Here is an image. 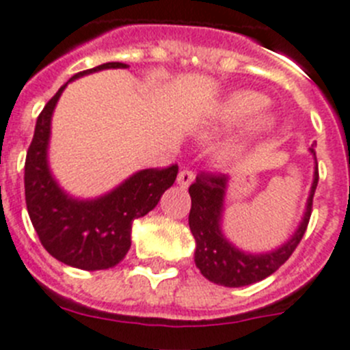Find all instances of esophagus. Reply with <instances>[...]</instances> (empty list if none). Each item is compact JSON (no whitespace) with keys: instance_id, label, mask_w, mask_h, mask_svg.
I'll return each mask as SVG.
<instances>
[{"instance_id":"esophagus-1","label":"esophagus","mask_w":350,"mask_h":350,"mask_svg":"<svg viewBox=\"0 0 350 350\" xmlns=\"http://www.w3.org/2000/svg\"><path fill=\"white\" fill-rule=\"evenodd\" d=\"M195 179V174L191 171H188V169H183L181 172L178 174V185L181 188H188L193 183Z\"/></svg>"}]
</instances>
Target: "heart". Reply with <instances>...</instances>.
I'll list each match as a JSON object with an SVG mask.
<instances>
[{"instance_id":"1","label":"heart","mask_w":350,"mask_h":350,"mask_svg":"<svg viewBox=\"0 0 350 350\" xmlns=\"http://www.w3.org/2000/svg\"><path fill=\"white\" fill-rule=\"evenodd\" d=\"M269 105L263 94L254 92V90H237V92L230 94L221 105L216 108L213 115L211 125L213 129H232L237 125H244L247 121L250 124L245 125V132L241 141L235 144H230L226 153L232 155L235 152H241V148L244 146L245 141L256 139V137L265 136L269 132L275 129L277 120L272 113H259L265 109Z\"/></svg>"}]
</instances>
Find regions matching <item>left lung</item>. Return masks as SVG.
I'll return each instance as SVG.
<instances>
[{
    "instance_id": "8db88e82",
    "label": "left lung",
    "mask_w": 350,
    "mask_h": 350,
    "mask_svg": "<svg viewBox=\"0 0 350 350\" xmlns=\"http://www.w3.org/2000/svg\"><path fill=\"white\" fill-rule=\"evenodd\" d=\"M314 157L312 187L308 191L304 216L300 225L291 237L279 247L265 253H250L239 250L223 234V213H225V195L228 190L230 178L225 174H200L190 187L191 209L188 216L191 235L195 239V265L206 279L226 288H241L253 282L263 281L272 275L288 260L300 244L307 230L310 211H312L314 191L317 187V160L316 152L310 148Z\"/></svg>"
}]
</instances>
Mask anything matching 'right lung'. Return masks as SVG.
<instances>
[{
	"instance_id": "add662e5",
	"label": "right lung",
	"mask_w": 350,
	"mask_h": 350,
	"mask_svg": "<svg viewBox=\"0 0 350 350\" xmlns=\"http://www.w3.org/2000/svg\"><path fill=\"white\" fill-rule=\"evenodd\" d=\"M127 68L124 62H106L77 73L69 81L103 69ZM68 83L36 120L24 167L27 213L43 247L55 260L75 269L106 270L124 260L131 250L132 221L155 209L163 191L176 181L178 165L137 171L96 198H77L62 190L50 171L49 144L53 109Z\"/></svg>"
}]
</instances>
